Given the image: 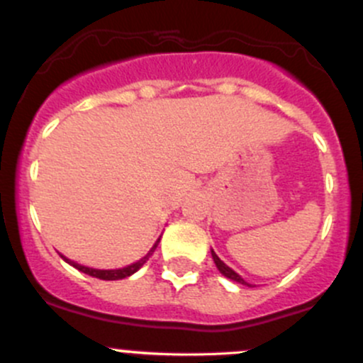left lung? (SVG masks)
I'll use <instances>...</instances> for the list:
<instances>
[{
  "label": "left lung",
  "mask_w": 363,
  "mask_h": 363,
  "mask_svg": "<svg viewBox=\"0 0 363 363\" xmlns=\"http://www.w3.org/2000/svg\"><path fill=\"white\" fill-rule=\"evenodd\" d=\"M212 257H213V262H216L217 269H219V272L223 273L224 277H226V278H231V280L238 281V284H242V285H249V284H247L245 280H243L242 277H240L238 273H235V272H233V269L230 268V266H226V264H224V262L220 261L219 257H217V255H216V252H213V250H212Z\"/></svg>",
  "instance_id": "left-lung-1"
}]
</instances>
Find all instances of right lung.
Listing matches in <instances>:
<instances>
[{"mask_svg":"<svg viewBox=\"0 0 363 363\" xmlns=\"http://www.w3.org/2000/svg\"><path fill=\"white\" fill-rule=\"evenodd\" d=\"M158 242H160V238H158ZM158 242H156L155 245H152V249L147 252V255H144V257L140 259V261L133 262V264L127 266V268H121V269H94V268H86V266H82V264H78V262L69 261V259H66V257H64V255H62V257H64V261L69 262V264L74 266L76 269H79V272H83L85 274H90V277L101 278V280H121V278L130 277V274L135 273L137 269L143 268L144 262H146L147 259H150V255L152 254V252H155L156 247H158Z\"/></svg>","mask_w":363,"mask_h":363,"instance_id":"obj_1","label":"right lung"}]
</instances>
